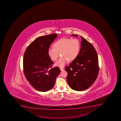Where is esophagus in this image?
I'll return each mask as SVG.
<instances>
[{
	"mask_svg": "<svg viewBox=\"0 0 121 121\" xmlns=\"http://www.w3.org/2000/svg\"><path fill=\"white\" fill-rule=\"evenodd\" d=\"M60 70H61V71H62V70H64V68H61V67H60Z\"/></svg>",
	"mask_w": 121,
	"mask_h": 121,
	"instance_id": "obj_1",
	"label": "esophagus"
}]
</instances>
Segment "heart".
<instances>
[{
    "mask_svg": "<svg viewBox=\"0 0 121 121\" xmlns=\"http://www.w3.org/2000/svg\"><path fill=\"white\" fill-rule=\"evenodd\" d=\"M53 46L48 48V56L51 60L56 61L60 53L61 57L55 63V65L63 67L68 60L72 61L77 58L79 52L81 44L79 40L76 38H63L54 43Z\"/></svg>",
    "mask_w": 121,
    "mask_h": 121,
    "instance_id": "1",
    "label": "heart"
}]
</instances>
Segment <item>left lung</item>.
Instances as JSON below:
<instances>
[{"instance_id": "1", "label": "left lung", "mask_w": 121, "mask_h": 121, "mask_svg": "<svg viewBox=\"0 0 121 121\" xmlns=\"http://www.w3.org/2000/svg\"><path fill=\"white\" fill-rule=\"evenodd\" d=\"M72 36H77V34ZM81 48L77 58L65 67L67 82L76 91L86 90L96 79L99 67L98 55L91 43L81 36Z\"/></svg>"}]
</instances>
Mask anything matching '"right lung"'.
<instances>
[{
    "label": "right lung",
    "mask_w": 121,
    "mask_h": 121,
    "mask_svg": "<svg viewBox=\"0 0 121 121\" xmlns=\"http://www.w3.org/2000/svg\"><path fill=\"white\" fill-rule=\"evenodd\" d=\"M56 34L39 37L27 47L23 58V70L31 85L38 91L45 92L54 86L61 70L52 68L54 63L48 50L56 38Z\"/></svg>",
    "instance_id": "1"
}]
</instances>
